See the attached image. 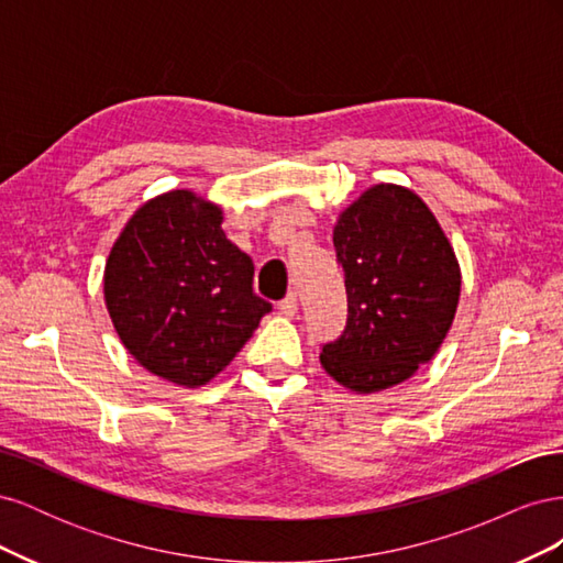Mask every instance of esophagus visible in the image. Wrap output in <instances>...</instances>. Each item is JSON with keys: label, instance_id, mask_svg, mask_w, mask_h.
I'll return each instance as SVG.
<instances>
[{"label": "esophagus", "instance_id": "1", "mask_svg": "<svg viewBox=\"0 0 563 563\" xmlns=\"http://www.w3.org/2000/svg\"><path fill=\"white\" fill-rule=\"evenodd\" d=\"M279 312L286 317H296L298 312V296L288 294L284 300H279Z\"/></svg>", "mask_w": 563, "mask_h": 563}]
</instances>
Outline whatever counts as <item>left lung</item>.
I'll use <instances>...</instances> for the list:
<instances>
[{
  "instance_id": "obj_1",
  "label": "left lung",
  "mask_w": 563,
  "mask_h": 563,
  "mask_svg": "<svg viewBox=\"0 0 563 563\" xmlns=\"http://www.w3.org/2000/svg\"><path fill=\"white\" fill-rule=\"evenodd\" d=\"M345 272L347 323L321 345L329 376L360 395L411 378L451 329L460 267L437 218L416 192L373 185L333 228Z\"/></svg>"
}]
</instances>
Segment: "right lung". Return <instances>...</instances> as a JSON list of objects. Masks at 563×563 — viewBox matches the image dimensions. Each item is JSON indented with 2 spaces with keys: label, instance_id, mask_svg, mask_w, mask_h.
Instances as JSON below:
<instances>
[{
  "label": "right lung",
  "instance_id": "right-lung-1",
  "mask_svg": "<svg viewBox=\"0 0 563 563\" xmlns=\"http://www.w3.org/2000/svg\"><path fill=\"white\" fill-rule=\"evenodd\" d=\"M223 211L190 190L131 216L106 265V305L135 362L155 376L207 385L272 305L253 294V261L220 228Z\"/></svg>",
  "mask_w": 563,
  "mask_h": 563
}]
</instances>
